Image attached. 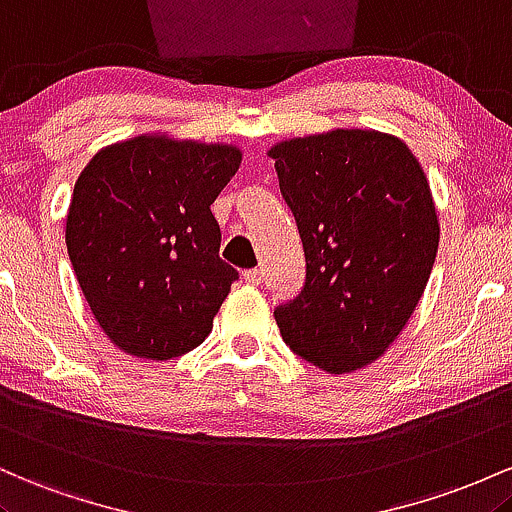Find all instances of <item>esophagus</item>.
<instances>
[{"label": "esophagus", "mask_w": 512, "mask_h": 512, "mask_svg": "<svg viewBox=\"0 0 512 512\" xmlns=\"http://www.w3.org/2000/svg\"><path fill=\"white\" fill-rule=\"evenodd\" d=\"M244 280L249 285H261L263 283V271H261V268H251V271H244Z\"/></svg>", "instance_id": "1"}]
</instances>
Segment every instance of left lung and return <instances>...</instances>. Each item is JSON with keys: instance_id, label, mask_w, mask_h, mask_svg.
<instances>
[{"instance_id": "8db88e82", "label": "left lung", "mask_w": 512, "mask_h": 512, "mask_svg": "<svg viewBox=\"0 0 512 512\" xmlns=\"http://www.w3.org/2000/svg\"><path fill=\"white\" fill-rule=\"evenodd\" d=\"M300 229L307 283L275 309L283 341L329 375L387 353L426 290L440 222L404 140L338 128L268 149Z\"/></svg>"}]
</instances>
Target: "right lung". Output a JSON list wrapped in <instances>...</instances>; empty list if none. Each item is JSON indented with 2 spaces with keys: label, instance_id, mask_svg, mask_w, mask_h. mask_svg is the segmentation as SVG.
<instances>
[{
  "label": "right lung",
  "instance_id": "right-lung-1",
  "mask_svg": "<svg viewBox=\"0 0 512 512\" xmlns=\"http://www.w3.org/2000/svg\"><path fill=\"white\" fill-rule=\"evenodd\" d=\"M241 149L147 132L99 149L74 183L65 241L103 333L123 353L171 360L205 341L237 271L210 205Z\"/></svg>",
  "mask_w": 512,
  "mask_h": 512
}]
</instances>
